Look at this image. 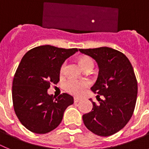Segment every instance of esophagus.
Returning <instances> with one entry per match:
<instances>
[{
	"label": "esophagus",
	"mask_w": 149,
	"mask_h": 149,
	"mask_svg": "<svg viewBox=\"0 0 149 149\" xmlns=\"http://www.w3.org/2000/svg\"><path fill=\"white\" fill-rule=\"evenodd\" d=\"M81 100L80 98H78V97H74V102H79Z\"/></svg>",
	"instance_id": "34e87169"
}]
</instances>
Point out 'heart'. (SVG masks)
I'll return each instance as SVG.
<instances>
[{"instance_id": "heart-1", "label": "heart", "mask_w": 149, "mask_h": 149, "mask_svg": "<svg viewBox=\"0 0 149 149\" xmlns=\"http://www.w3.org/2000/svg\"><path fill=\"white\" fill-rule=\"evenodd\" d=\"M80 63H81V66L83 69H84L87 67L93 66V61L89 57L84 56L80 58ZM65 67H66V63H64L61 66V70H60V73L61 74H63L65 73ZM89 81L87 80L84 79H76L73 78H70L65 81V88L67 92L74 96H81L84 91H85L87 88L89 86Z\"/></svg>"}]
</instances>
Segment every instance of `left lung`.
I'll list each match as a JSON object with an SVG mask.
<instances>
[{"instance_id":"8db88e82","label":"left lung","mask_w":149,"mask_h":149,"mask_svg":"<svg viewBox=\"0 0 149 149\" xmlns=\"http://www.w3.org/2000/svg\"><path fill=\"white\" fill-rule=\"evenodd\" d=\"M93 58L99 66L97 80L91 88L98 93L96 104L91 112L82 116L84 125L93 134L108 136L124 128L134 111L137 96V81L133 67L123 53L102 47L79 49ZM100 95L103 96L101 100Z\"/></svg>"}]
</instances>
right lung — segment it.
<instances>
[{"instance_id": "obj_1", "label": "right lung", "mask_w": 149, "mask_h": 149, "mask_svg": "<svg viewBox=\"0 0 149 149\" xmlns=\"http://www.w3.org/2000/svg\"><path fill=\"white\" fill-rule=\"evenodd\" d=\"M77 48L64 49L50 45L33 48L24 56L13 81V102L21 124L36 134H46L58 127L73 98L64 93L49 95L50 84L59 81L61 65Z\"/></svg>"}]
</instances>
